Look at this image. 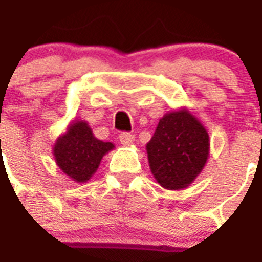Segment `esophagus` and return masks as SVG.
I'll use <instances>...</instances> for the list:
<instances>
[{
  "label": "esophagus",
  "instance_id": "34e87169",
  "mask_svg": "<svg viewBox=\"0 0 262 262\" xmlns=\"http://www.w3.org/2000/svg\"><path fill=\"white\" fill-rule=\"evenodd\" d=\"M119 139L123 145H131L134 142V135L131 133H120L119 134Z\"/></svg>",
  "mask_w": 262,
  "mask_h": 262
}]
</instances>
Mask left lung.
Segmentation results:
<instances>
[{
    "label": "left lung",
    "instance_id": "1",
    "mask_svg": "<svg viewBox=\"0 0 262 262\" xmlns=\"http://www.w3.org/2000/svg\"><path fill=\"white\" fill-rule=\"evenodd\" d=\"M146 149L157 182L168 190H179L202 171L208 160L209 135L188 112H172L160 120Z\"/></svg>",
    "mask_w": 262,
    "mask_h": 262
}]
</instances>
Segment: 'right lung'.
<instances>
[{"instance_id":"1","label":"right lung","mask_w":262,"mask_h":262,"mask_svg":"<svg viewBox=\"0 0 262 262\" xmlns=\"http://www.w3.org/2000/svg\"><path fill=\"white\" fill-rule=\"evenodd\" d=\"M113 149L111 142L98 141L84 121L71 124L54 145V157L64 173L76 182H87L97 171L103 154Z\"/></svg>"}]
</instances>
